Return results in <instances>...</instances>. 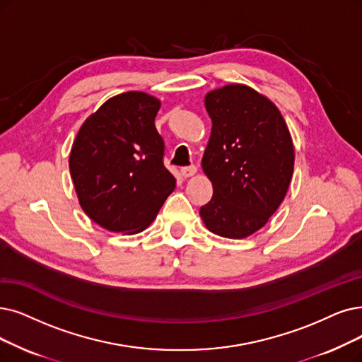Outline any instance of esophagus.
<instances>
[{
  "label": "esophagus",
  "mask_w": 362,
  "mask_h": 362,
  "mask_svg": "<svg viewBox=\"0 0 362 362\" xmlns=\"http://www.w3.org/2000/svg\"><path fill=\"white\" fill-rule=\"evenodd\" d=\"M197 172V168L193 165V166H185V168H182L181 169V175L184 177V178H190V177H193L194 173Z\"/></svg>",
  "instance_id": "1"
}]
</instances>
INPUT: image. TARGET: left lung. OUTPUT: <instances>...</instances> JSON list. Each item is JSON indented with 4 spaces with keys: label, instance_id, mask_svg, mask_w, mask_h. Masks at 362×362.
I'll list each match as a JSON object with an SVG mask.
<instances>
[{
    "label": "left lung",
    "instance_id": "obj_1",
    "mask_svg": "<svg viewBox=\"0 0 362 362\" xmlns=\"http://www.w3.org/2000/svg\"><path fill=\"white\" fill-rule=\"evenodd\" d=\"M212 131L202 168L214 194L200 208L212 233L242 239L262 228L282 204L294 170V147L282 114L245 84L205 96Z\"/></svg>",
    "mask_w": 362,
    "mask_h": 362
}]
</instances>
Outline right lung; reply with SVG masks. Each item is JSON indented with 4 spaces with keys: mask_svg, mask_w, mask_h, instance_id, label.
<instances>
[{
    "mask_svg": "<svg viewBox=\"0 0 362 362\" xmlns=\"http://www.w3.org/2000/svg\"><path fill=\"white\" fill-rule=\"evenodd\" d=\"M160 100L144 92L108 99L83 123L69 172L83 211L100 227L138 233L156 218L175 178L154 126Z\"/></svg>",
    "mask_w": 362,
    "mask_h": 362,
    "instance_id": "right-lung-1",
    "label": "right lung"
}]
</instances>
